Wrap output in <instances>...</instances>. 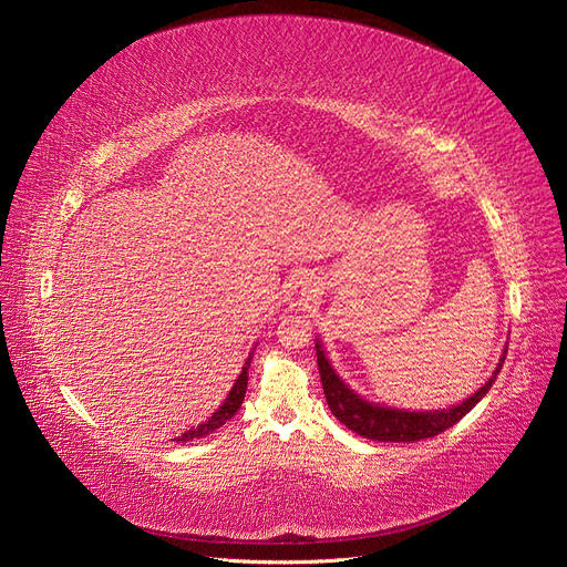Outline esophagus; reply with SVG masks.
<instances>
[{"instance_id": "obj_1", "label": "esophagus", "mask_w": 567, "mask_h": 567, "mask_svg": "<svg viewBox=\"0 0 567 567\" xmlns=\"http://www.w3.org/2000/svg\"><path fill=\"white\" fill-rule=\"evenodd\" d=\"M315 282H312V278H306V276H301V278H296L293 282H291V287H289V306H293V308H301V306H308L310 301H315Z\"/></svg>"}]
</instances>
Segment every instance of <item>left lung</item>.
<instances>
[{"mask_svg": "<svg viewBox=\"0 0 567 567\" xmlns=\"http://www.w3.org/2000/svg\"><path fill=\"white\" fill-rule=\"evenodd\" d=\"M503 361H505V351L501 355L496 372L492 374V379L483 385V389L475 391L468 400H464L462 404H457L453 409L402 411V409L379 406V404L363 400L361 395H355L349 385H344V381L336 374V370L331 368L329 359H326V353L321 351V347L317 342L319 377H321L326 402H329L331 413L351 432L361 434L365 439H372V441H395V443L406 441V443H411V441H421V439H432L449 427H453L489 393L496 374L503 368Z\"/></svg>", "mask_w": 567, "mask_h": 567, "instance_id": "obj_1", "label": "left lung"}]
</instances>
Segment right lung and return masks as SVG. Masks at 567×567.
Instances as JSON below:
<instances>
[{
    "mask_svg": "<svg viewBox=\"0 0 567 567\" xmlns=\"http://www.w3.org/2000/svg\"><path fill=\"white\" fill-rule=\"evenodd\" d=\"M250 361H252V355L246 361V368L241 370V374H238L236 383L231 385V391H229L227 400H225L223 406L212 415V419H208L206 423H202L199 427L188 430L186 434H182L176 441H193V439H202V436H206V434H212V432H216L218 427H223L238 409H241L244 398H246V389H248V368H250Z\"/></svg>",
    "mask_w": 567,
    "mask_h": 567,
    "instance_id": "add662e5",
    "label": "right lung"
}]
</instances>
